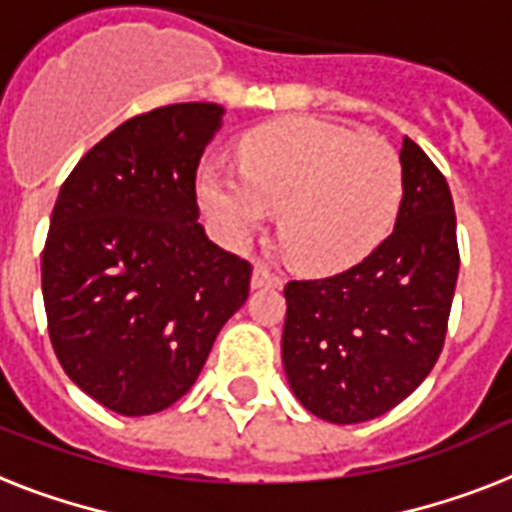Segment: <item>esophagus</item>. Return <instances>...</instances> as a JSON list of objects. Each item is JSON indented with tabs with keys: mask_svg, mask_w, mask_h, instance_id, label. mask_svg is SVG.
I'll list each match as a JSON object with an SVG mask.
<instances>
[{
	"mask_svg": "<svg viewBox=\"0 0 512 512\" xmlns=\"http://www.w3.org/2000/svg\"><path fill=\"white\" fill-rule=\"evenodd\" d=\"M284 284V278H281V273H276V270H270L268 265H255V270H252V289H263V286H273V289H278V286Z\"/></svg>",
	"mask_w": 512,
	"mask_h": 512,
	"instance_id": "obj_1",
	"label": "esophagus"
}]
</instances>
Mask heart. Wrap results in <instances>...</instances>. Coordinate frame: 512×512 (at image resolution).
<instances>
[{
  "instance_id": "1",
  "label": "heart",
  "mask_w": 512,
  "mask_h": 512,
  "mask_svg": "<svg viewBox=\"0 0 512 512\" xmlns=\"http://www.w3.org/2000/svg\"><path fill=\"white\" fill-rule=\"evenodd\" d=\"M402 197L392 144L315 118H286L239 144V173L205 165L199 199L228 244H244L281 210L278 239L305 270L357 263L389 231Z\"/></svg>"
}]
</instances>
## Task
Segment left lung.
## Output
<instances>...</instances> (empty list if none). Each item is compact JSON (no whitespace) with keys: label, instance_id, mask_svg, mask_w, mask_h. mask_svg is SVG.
Masks as SVG:
<instances>
[{"label":"left lung","instance_id":"left-lung-1","mask_svg":"<svg viewBox=\"0 0 512 512\" xmlns=\"http://www.w3.org/2000/svg\"><path fill=\"white\" fill-rule=\"evenodd\" d=\"M394 231L336 276L289 281L281 357L294 397L331 423L384 415L421 386L442 352L460 255L450 186L402 139Z\"/></svg>","mask_w":512,"mask_h":512}]
</instances>
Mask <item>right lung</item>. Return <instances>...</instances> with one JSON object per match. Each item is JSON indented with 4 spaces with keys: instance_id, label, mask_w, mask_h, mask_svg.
<instances>
[{
    "instance_id": "obj_1",
    "label": "right lung",
    "mask_w": 512,
    "mask_h": 512,
    "mask_svg": "<svg viewBox=\"0 0 512 512\" xmlns=\"http://www.w3.org/2000/svg\"><path fill=\"white\" fill-rule=\"evenodd\" d=\"M223 107L136 115L81 157L54 202L41 255L49 339L62 371L120 415H152L197 381L252 265L199 223L197 168Z\"/></svg>"
}]
</instances>
